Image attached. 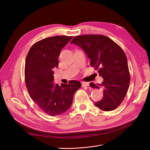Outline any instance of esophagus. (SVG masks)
<instances>
[{
  "instance_id": "obj_1",
  "label": "esophagus",
  "mask_w": 150,
  "mask_h": 150,
  "mask_svg": "<svg viewBox=\"0 0 150 150\" xmlns=\"http://www.w3.org/2000/svg\"><path fill=\"white\" fill-rule=\"evenodd\" d=\"M81 85L83 87H86V86H88L89 85V83L88 82H82Z\"/></svg>"
}]
</instances>
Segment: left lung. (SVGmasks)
Masks as SVG:
<instances>
[{
    "instance_id": "8db88e82",
    "label": "left lung",
    "mask_w": 150,
    "mask_h": 150,
    "mask_svg": "<svg viewBox=\"0 0 150 150\" xmlns=\"http://www.w3.org/2000/svg\"><path fill=\"white\" fill-rule=\"evenodd\" d=\"M70 44H75L85 52L91 59V66L103 78L99 84L103 89V97L95 103L105 111L116 109L127 93L130 75L127 56L121 47L112 39L101 35H86L75 36ZM93 88L100 86L91 83Z\"/></svg>"
}]
</instances>
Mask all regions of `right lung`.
<instances>
[{
    "label": "right lung",
    "instance_id": "right-lung-1",
    "mask_svg": "<svg viewBox=\"0 0 150 150\" xmlns=\"http://www.w3.org/2000/svg\"><path fill=\"white\" fill-rule=\"evenodd\" d=\"M72 36L47 38L35 43L27 55L25 81L30 96L42 111L50 115H58L68 110L75 92L81 88L78 81L68 84L53 83V69L59 64L61 50Z\"/></svg>",
    "mask_w": 150,
    "mask_h": 150
}]
</instances>
